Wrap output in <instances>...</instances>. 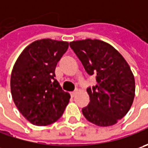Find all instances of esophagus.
Segmentation results:
<instances>
[{
	"label": "esophagus",
	"instance_id": "1",
	"mask_svg": "<svg viewBox=\"0 0 148 148\" xmlns=\"http://www.w3.org/2000/svg\"><path fill=\"white\" fill-rule=\"evenodd\" d=\"M77 90H75L74 91H71V97H74L76 95H77Z\"/></svg>",
	"mask_w": 148,
	"mask_h": 148
}]
</instances>
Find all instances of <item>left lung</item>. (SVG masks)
<instances>
[{
    "instance_id": "8db88e82",
    "label": "left lung",
    "mask_w": 148,
    "mask_h": 148,
    "mask_svg": "<svg viewBox=\"0 0 148 148\" xmlns=\"http://www.w3.org/2000/svg\"><path fill=\"white\" fill-rule=\"evenodd\" d=\"M71 49L97 84L87 88L90 103L82 109L85 118L101 127L115 124L126 115L135 95V81L128 62L110 44L98 39L70 43Z\"/></svg>"
}]
</instances>
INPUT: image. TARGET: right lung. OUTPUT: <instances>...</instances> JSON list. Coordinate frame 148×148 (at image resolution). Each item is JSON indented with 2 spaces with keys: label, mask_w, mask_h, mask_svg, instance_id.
Instances as JSON below:
<instances>
[{
  "label": "right lung",
  "mask_w": 148,
  "mask_h": 148,
  "mask_svg": "<svg viewBox=\"0 0 148 148\" xmlns=\"http://www.w3.org/2000/svg\"><path fill=\"white\" fill-rule=\"evenodd\" d=\"M69 43L44 38L27 46L14 63L10 90L14 104L28 121L37 126L56 122L70 95L55 79V69Z\"/></svg>",
  "instance_id": "right-lung-1"
}]
</instances>
